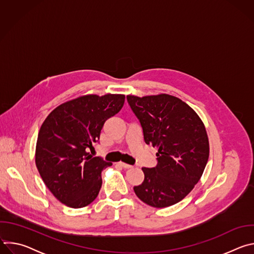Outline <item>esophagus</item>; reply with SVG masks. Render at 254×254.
I'll return each mask as SVG.
<instances>
[{
	"mask_svg": "<svg viewBox=\"0 0 254 254\" xmlns=\"http://www.w3.org/2000/svg\"><path fill=\"white\" fill-rule=\"evenodd\" d=\"M119 165L122 166L124 169H130V168H132V166H130L128 164H126V163H123V162H120Z\"/></svg>",
	"mask_w": 254,
	"mask_h": 254,
	"instance_id": "esophagus-1",
	"label": "esophagus"
}]
</instances>
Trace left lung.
I'll list each match as a JSON object with an SVG mask.
<instances>
[{
  "label": "left lung",
  "mask_w": 254,
  "mask_h": 254,
  "mask_svg": "<svg viewBox=\"0 0 254 254\" xmlns=\"http://www.w3.org/2000/svg\"><path fill=\"white\" fill-rule=\"evenodd\" d=\"M127 102L139 120L147 144L158 148V165L141 168L143 182L135 195L152 207L165 208L183 200L199 182L209 158L205 126L196 112L180 98L162 93Z\"/></svg>",
  "instance_id": "1"
}]
</instances>
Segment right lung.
<instances>
[{"label":"right lung","mask_w":254,"mask_h":254,"mask_svg":"<svg viewBox=\"0 0 254 254\" xmlns=\"http://www.w3.org/2000/svg\"><path fill=\"white\" fill-rule=\"evenodd\" d=\"M124 94L82 95L58 105L42 124L35 163L49 191L64 205L82 208L97 197L101 171L113 164L87 148L99 139L106 120L124 106Z\"/></svg>","instance_id":"obj_1"}]
</instances>
